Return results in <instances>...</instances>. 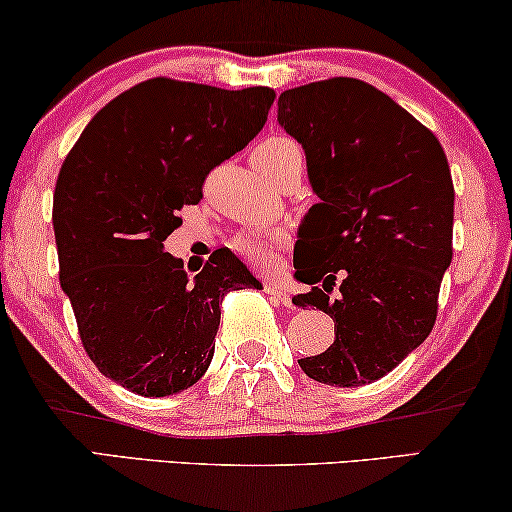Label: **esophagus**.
Masks as SVG:
<instances>
[{"label": "esophagus", "mask_w": 512, "mask_h": 512, "mask_svg": "<svg viewBox=\"0 0 512 512\" xmlns=\"http://www.w3.org/2000/svg\"><path fill=\"white\" fill-rule=\"evenodd\" d=\"M264 292H266V294H271L273 299H278L280 304H285V306H290V304H292L290 294L285 292V287L280 285V283H266V285H264Z\"/></svg>", "instance_id": "1"}]
</instances>
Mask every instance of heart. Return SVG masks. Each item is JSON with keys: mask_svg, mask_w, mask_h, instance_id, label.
<instances>
[{"mask_svg": "<svg viewBox=\"0 0 512 512\" xmlns=\"http://www.w3.org/2000/svg\"><path fill=\"white\" fill-rule=\"evenodd\" d=\"M264 160H278V157L290 155V153H301L299 146L290 139H283V136H271L259 143L255 148ZM280 243H283V234H262V232H246L234 239V250L241 257H246L248 262L253 264H269L273 257V250H276Z\"/></svg>", "mask_w": 512, "mask_h": 512, "instance_id": "1", "label": "heart"}]
</instances>
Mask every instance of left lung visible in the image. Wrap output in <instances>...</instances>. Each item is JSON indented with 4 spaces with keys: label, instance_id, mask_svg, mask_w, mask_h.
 <instances>
[{
    "label": "left lung",
    "instance_id": "left-lung-1",
    "mask_svg": "<svg viewBox=\"0 0 512 512\" xmlns=\"http://www.w3.org/2000/svg\"><path fill=\"white\" fill-rule=\"evenodd\" d=\"M278 122L304 146L320 197L294 248V276L311 292L292 301L325 311L336 331L299 366L334 387L376 383L434 329L452 262L448 157L431 129L348 76L285 90Z\"/></svg>",
    "mask_w": 512,
    "mask_h": 512
}]
</instances>
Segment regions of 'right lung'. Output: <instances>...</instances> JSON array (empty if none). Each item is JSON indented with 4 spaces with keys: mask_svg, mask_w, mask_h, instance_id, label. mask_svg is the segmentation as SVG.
I'll return each instance as SVG.
<instances>
[{
    "mask_svg": "<svg viewBox=\"0 0 512 512\" xmlns=\"http://www.w3.org/2000/svg\"><path fill=\"white\" fill-rule=\"evenodd\" d=\"M271 88L150 78L106 104L64 157L53 194L60 285L106 378L141 397L192 387L213 359L227 292L262 287L215 250L194 280L164 253L204 181L264 127Z\"/></svg>",
    "mask_w": 512,
    "mask_h": 512,
    "instance_id": "obj_1",
    "label": "right lung"
}]
</instances>
